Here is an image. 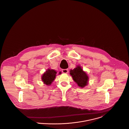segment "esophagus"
I'll list each match as a JSON object with an SVG mask.
<instances>
[{
    "instance_id": "obj_1",
    "label": "esophagus",
    "mask_w": 129,
    "mask_h": 129,
    "mask_svg": "<svg viewBox=\"0 0 129 129\" xmlns=\"http://www.w3.org/2000/svg\"><path fill=\"white\" fill-rule=\"evenodd\" d=\"M62 72H63V73L67 74V73H68V69H62Z\"/></svg>"
}]
</instances>
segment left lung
I'll return each instance as SVG.
<instances>
[{
    "instance_id": "obj_1",
    "label": "left lung",
    "mask_w": 129,
    "mask_h": 129,
    "mask_svg": "<svg viewBox=\"0 0 129 129\" xmlns=\"http://www.w3.org/2000/svg\"><path fill=\"white\" fill-rule=\"evenodd\" d=\"M70 74L79 87L84 88L88 85L89 79V76L87 73L83 71L80 65H78L73 70L71 69Z\"/></svg>"
}]
</instances>
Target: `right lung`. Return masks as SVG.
Instances as JSON below:
<instances>
[{
  "mask_svg": "<svg viewBox=\"0 0 129 129\" xmlns=\"http://www.w3.org/2000/svg\"><path fill=\"white\" fill-rule=\"evenodd\" d=\"M57 72L54 69L48 68L41 76V80L43 83L47 86L51 85L52 83L55 80ZM61 72H59V74H61Z\"/></svg>",
  "mask_w": 129,
  "mask_h": 129,
  "instance_id": "obj_1",
  "label": "right lung"
}]
</instances>
